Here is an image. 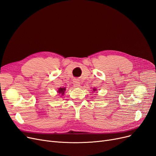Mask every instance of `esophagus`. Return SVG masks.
Here are the masks:
<instances>
[{
  "label": "esophagus",
  "mask_w": 156,
  "mask_h": 156,
  "mask_svg": "<svg viewBox=\"0 0 156 156\" xmlns=\"http://www.w3.org/2000/svg\"><path fill=\"white\" fill-rule=\"evenodd\" d=\"M73 84L75 87H80V83L77 79H75L73 81Z\"/></svg>",
  "instance_id": "1"
}]
</instances>
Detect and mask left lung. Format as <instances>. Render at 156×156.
I'll return each mask as SVG.
<instances>
[{
  "label": "left lung",
  "mask_w": 156,
  "mask_h": 156,
  "mask_svg": "<svg viewBox=\"0 0 156 156\" xmlns=\"http://www.w3.org/2000/svg\"><path fill=\"white\" fill-rule=\"evenodd\" d=\"M95 90H96V89H94V91H95Z\"/></svg>",
  "instance_id": "1"
}]
</instances>
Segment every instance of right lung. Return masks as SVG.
<instances>
[{"instance_id": "obj_1", "label": "right lung", "mask_w": 156, "mask_h": 156, "mask_svg": "<svg viewBox=\"0 0 156 156\" xmlns=\"http://www.w3.org/2000/svg\"><path fill=\"white\" fill-rule=\"evenodd\" d=\"M65 90H66L65 88H58V93L61 94L62 95H63L64 94V91H65Z\"/></svg>"}]
</instances>
